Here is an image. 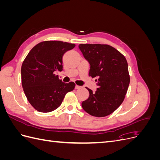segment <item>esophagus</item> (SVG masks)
Segmentation results:
<instances>
[{"mask_svg": "<svg viewBox=\"0 0 160 160\" xmlns=\"http://www.w3.org/2000/svg\"><path fill=\"white\" fill-rule=\"evenodd\" d=\"M81 88V86H79V85H75V89H80Z\"/></svg>", "mask_w": 160, "mask_h": 160, "instance_id": "1", "label": "esophagus"}]
</instances>
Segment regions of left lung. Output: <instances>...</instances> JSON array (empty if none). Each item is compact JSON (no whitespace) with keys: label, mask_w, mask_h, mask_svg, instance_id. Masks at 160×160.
<instances>
[{"label":"left lung","mask_w":160,"mask_h":160,"mask_svg":"<svg viewBox=\"0 0 160 160\" xmlns=\"http://www.w3.org/2000/svg\"><path fill=\"white\" fill-rule=\"evenodd\" d=\"M79 48L90 65L89 76L97 77L98 88L89 92L81 103L87 113L95 117L112 113L123 103L130 82L125 57L108 45L80 44Z\"/></svg>","instance_id":"left-lung-1"}]
</instances>
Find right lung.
Segmentation results:
<instances>
[{"mask_svg":"<svg viewBox=\"0 0 160 160\" xmlns=\"http://www.w3.org/2000/svg\"><path fill=\"white\" fill-rule=\"evenodd\" d=\"M75 44L59 41L39 42L28 52L21 67L23 91L32 107L42 113L61 105L67 93L74 89L73 82L65 83L55 75L62 70V56Z\"/></svg>","mask_w":160,"mask_h":160,"instance_id":"add662e5","label":"right lung"}]
</instances>
